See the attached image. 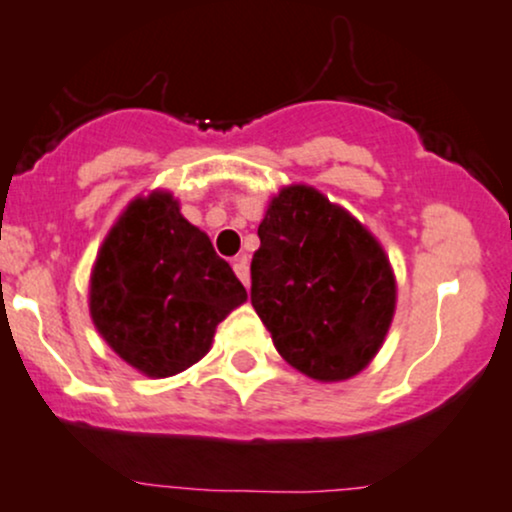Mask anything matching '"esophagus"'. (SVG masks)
I'll list each match as a JSON object with an SVG mask.
<instances>
[{"instance_id": "34e87169", "label": "esophagus", "mask_w": 512, "mask_h": 512, "mask_svg": "<svg viewBox=\"0 0 512 512\" xmlns=\"http://www.w3.org/2000/svg\"><path fill=\"white\" fill-rule=\"evenodd\" d=\"M233 270L238 274V279L245 287H250V267H247V260L245 257H238V260L233 262Z\"/></svg>"}]
</instances>
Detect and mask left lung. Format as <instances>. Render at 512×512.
Instances as JSON below:
<instances>
[{
	"instance_id": "1",
	"label": "left lung",
	"mask_w": 512,
	"mask_h": 512,
	"mask_svg": "<svg viewBox=\"0 0 512 512\" xmlns=\"http://www.w3.org/2000/svg\"><path fill=\"white\" fill-rule=\"evenodd\" d=\"M250 299L292 368L321 383L358 375L383 346L397 287L383 245L311 186L270 201Z\"/></svg>"
}]
</instances>
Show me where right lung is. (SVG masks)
<instances>
[{"mask_svg": "<svg viewBox=\"0 0 512 512\" xmlns=\"http://www.w3.org/2000/svg\"><path fill=\"white\" fill-rule=\"evenodd\" d=\"M247 299L230 265L166 191L134 198L90 274V316L107 346L149 378L211 351L215 326Z\"/></svg>", "mask_w": 512, "mask_h": 512, "instance_id": "right-lung-1", "label": "right lung"}]
</instances>
